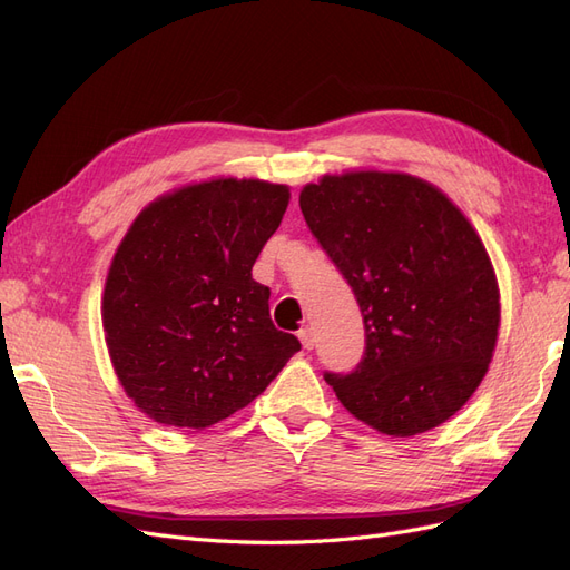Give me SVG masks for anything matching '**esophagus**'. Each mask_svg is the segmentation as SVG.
<instances>
[{"label": "esophagus", "instance_id": "esophagus-1", "mask_svg": "<svg viewBox=\"0 0 570 570\" xmlns=\"http://www.w3.org/2000/svg\"><path fill=\"white\" fill-rule=\"evenodd\" d=\"M299 342H302V347H304V350H314L316 335H314L312 327H302V331H299Z\"/></svg>", "mask_w": 570, "mask_h": 570}]
</instances>
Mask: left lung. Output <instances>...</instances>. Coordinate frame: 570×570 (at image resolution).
<instances>
[{
	"mask_svg": "<svg viewBox=\"0 0 570 570\" xmlns=\"http://www.w3.org/2000/svg\"><path fill=\"white\" fill-rule=\"evenodd\" d=\"M306 226L352 285L366 354L325 381L354 419L421 435L471 400L494 356L499 283L473 223L402 170L325 174L299 193Z\"/></svg>",
	"mask_w": 570,
	"mask_h": 570,
	"instance_id": "8db88e82",
	"label": "left lung"
}]
</instances>
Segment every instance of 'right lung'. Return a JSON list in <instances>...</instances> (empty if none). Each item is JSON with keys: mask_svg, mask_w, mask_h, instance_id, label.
Listing matches in <instances>:
<instances>
[{"mask_svg": "<svg viewBox=\"0 0 570 570\" xmlns=\"http://www.w3.org/2000/svg\"><path fill=\"white\" fill-rule=\"evenodd\" d=\"M289 187L212 178L149 202L120 239L101 327L120 387L147 419L204 430L262 394L302 344L252 278Z\"/></svg>", "mask_w": 570, "mask_h": 570, "instance_id": "obj_1", "label": "right lung"}]
</instances>
